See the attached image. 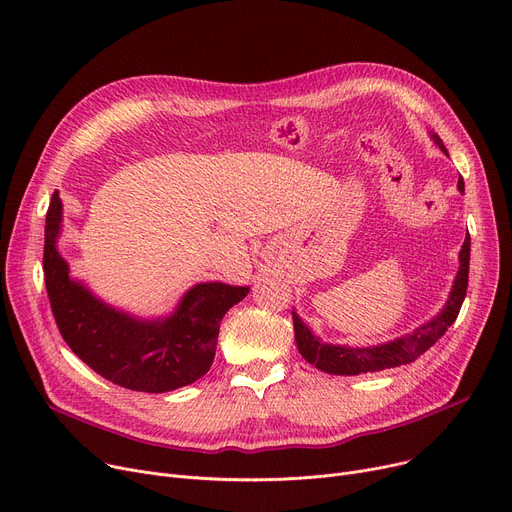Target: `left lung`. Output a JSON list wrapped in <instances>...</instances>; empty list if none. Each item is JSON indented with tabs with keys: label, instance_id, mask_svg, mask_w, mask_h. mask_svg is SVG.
I'll return each mask as SVG.
<instances>
[{
	"label": "left lung",
	"instance_id": "obj_1",
	"mask_svg": "<svg viewBox=\"0 0 512 512\" xmlns=\"http://www.w3.org/2000/svg\"><path fill=\"white\" fill-rule=\"evenodd\" d=\"M434 141L440 145V149L448 155L446 147L438 137ZM459 191L465 193V182L463 176L459 178ZM469 257H471V238L467 234L463 249H461V267L459 274L454 278L450 297L444 305V309L427 324L413 330V334L400 336L392 342L378 344V346H363V348H351V346H340V344H326L321 342L317 336L311 334V330L303 324V319L292 311V324H294V340H297L299 353L303 359L317 369L334 373V375H359V373H373L382 371L398 365L413 363L417 357H421L427 348H432L446 330L454 324L456 315L461 311V305L467 294L469 284Z\"/></svg>",
	"mask_w": 512,
	"mask_h": 512
}]
</instances>
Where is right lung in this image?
<instances>
[{
    "label": "right lung",
    "instance_id": "1",
    "mask_svg": "<svg viewBox=\"0 0 512 512\" xmlns=\"http://www.w3.org/2000/svg\"><path fill=\"white\" fill-rule=\"evenodd\" d=\"M62 199L51 195L45 218L43 272L58 330L72 353L101 378L137 392H170L209 371L226 311L249 294V286L205 282L188 290L170 317L143 321L95 299L70 278L58 253Z\"/></svg>",
    "mask_w": 512,
    "mask_h": 512
}]
</instances>
